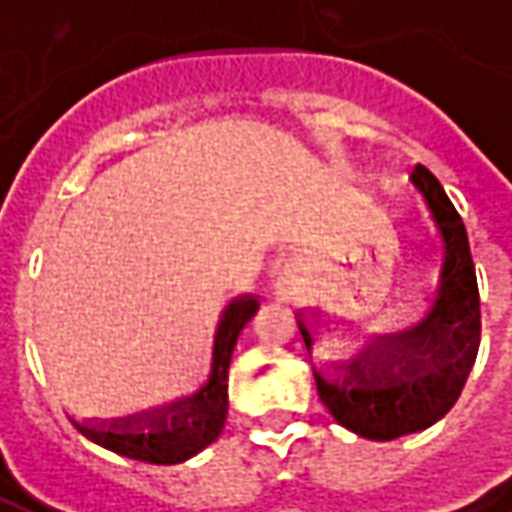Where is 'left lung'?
Returning a JSON list of instances; mask_svg holds the SVG:
<instances>
[{
  "label": "left lung",
  "mask_w": 512,
  "mask_h": 512,
  "mask_svg": "<svg viewBox=\"0 0 512 512\" xmlns=\"http://www.w3.org/2000/svg\"><path fill=\"white\" fill-rule=\"evenodd\" d=\"M411 183L428 200L444 238L439 293L428 318L411 332L386 334L367 345L343 378L315 373L318 395L340 425L365 439L392 441L430 428L461 397L480 348V290L461 216L433 172L411 169ZM307 348L312 337L299 321Z\"/></svg>",
  "instance_id": "obj_1"
}]
</instances>
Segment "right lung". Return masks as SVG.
<instances>
[{
    "instance_id": "1",
    "label": "right lung",
    "mask_w": 512,
    "mask_h": 512,
    "mask_svg": "<svg viewBox=\"0 0 512 512\" xmlns=\"http://www.w3.org/2000/svg\"><path fill=\"white\" fill-rule=\"evenodd\" d=\"M257 299L244 296L235 299L224 312L216 343H213V367L208 384L202 386L194 397H186L180 403L167 408H156L145 417L126 419L115 425H79L82 436L106 450L126 455L134 461L169 463L189 461L191 455L205 450L208 444L219 439L227 419V370H230V356H233L235 340L244 329V323L255 315Z\"/></svg>"
}]
</instances>
